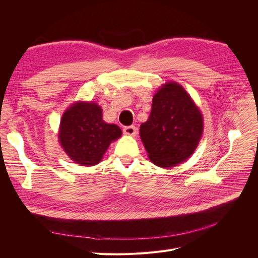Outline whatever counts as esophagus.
Wrapping results in <instances>:
<instances>
[{"instance_id": "esophagus-1", "label": "esophagus", "mask_w": 258, "mask_h": 258, "mask_svg": "<svg viewBox=\"0 0 258 258\" xmlns=\"http://www.w3.org/2000/svg\"><path fill=\"white\" fill-rule=\"evenodd\" d=\"M123 134L126 136H130V137H135L137 135V128L135 126H127L123 128Z\"/></svg>"}]
</instances>
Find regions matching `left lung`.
Listing matches in <instances>:
<instances>
[{
	"label": "left lung",
	"instance_id": "1",
	"mask_svg": "<svg viewBox=\"0 0 258 258\" xmlns=\"http://www.w3.org/2000/svg\"><path fill=\"white\" fill-rule=\"evenodd\" d=\"M204 132V118L181 85L169 82L155 93L140 137L156 166L172 168L189 158Z\"/></svg>",
	"mask_w": 258,
	"mask_h": 258
}]
</instances>
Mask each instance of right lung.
Instances as JSON below:
<instances>
[{"label":"right lung","mask_w":258,"mask_h":258,"mask_svg":"<svg viewBox=\"0 0 258 258\" xmlns=\"http://www.w3.org/2000/svg\"><path fill=\"white\" fill-rule=\"evenodd\" d=\"M121 134L117 124L103 120L102 108L97 103L80 101L62 115L58 138L74 162L81 166H95Z\"/></svg>","instance_id":"right-lung-1"}]
</instances>
